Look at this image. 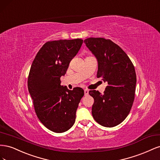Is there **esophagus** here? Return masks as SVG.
Wrapping results in <instances>:
<instances>
[{
  "mask_svg": "<svg viewBox=\"0 0 160 160\" xmlns=\"http://www.w3.org/2000/svg\"><path fill=\"white\" fill-rule=\"evenodd\" d=\"M84 93H85V96L88 95H89V90L85 89V90H84Z\"/></svg>",
  "mask_w": 160,
  "mask_h": 160,
  "instance_id": "1",
  "label": "esophagus"
}]
</instances>
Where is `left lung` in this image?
Here are the masks:
<instances>
[{
  "label": "left lung",
  "instance_id": "obj_1",
  "mask_svg": "<svg viewBox=\"0 0 160 160\" xmlns=\"http://www.w3.org/2000/svg\"><path fill=\"white\" fill-rule=\"evenodd\" d=\"M84 42L98 60L97 77L108 83L103 94L89 91L94 99L92 115L102 126L115 127L127 118L132 107L137 81L134 66L122 48L111 40L91 37Z\"/></svg>",
  "mask_w": 160,
  "mask_h": 160
}]
</instances>
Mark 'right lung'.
<instances>
[{"label":"right lung","instance_id":"obj_1","mask_svg":"<svg viewBox=\"0 0 160 160\" xmlns=\"http://www.w3.org/2000/svg\"><path fill=\"white\" fill-rule=\"evenodd\" d=\"M80 38L45 43L34 59L28 77V89L37 117L45 126L62 133L73 125L76 111L84 95L82 88L61 85L70 61L83 44Z\"/></svg>","mask_w":160,"mask_h":160}]
</instances>
